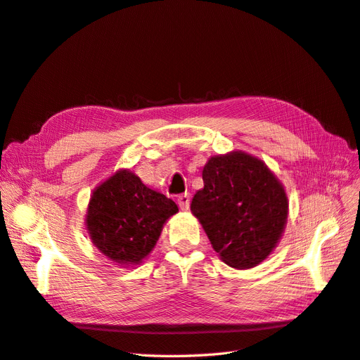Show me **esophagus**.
Here are the masks:
<instances>
[{
  "label": "esophagus",
  "mask_w": 360,
  "mask_h": 360,
  "mask_svg": "<svg viewBox=\"0 0 360 360\" xmlns=\"http://www.w3.org/2000/svg\"><path fill=\"white\" fill-rule=\"evenodd\" d=\"M177 202H179L181 210H188V209H189V204H191V195H189V193H181V195H179Z\"/></svg>",
  "instance_id": "obj_1"
}]
</instances>
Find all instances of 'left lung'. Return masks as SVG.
Listing matches in <instances>:
<instances>
[{
    "label": "left lung",
    "mask_w": 360,
    "mask_h": 360,
    "mask_svg": "<svg viewBox=\"0 0 360 360\" xmlns=\"http://www.w3.org/2000/svg\"><path fill=\"white\" fill-rule=\"evenodd\" d=\"M191 210L225 264L250 269L266 259L284 233L288 200L263 160L245 151L213 156Z\"/></svg>",
    "instance_id": "left-lung-1"
}]
</instances>
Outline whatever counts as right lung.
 Instances as JSON below:
<instances>
[{
  "mask_svg": "<svg viewBox=\"0 0 360 360\" xmlns=\"http://www.w3.org/2000/svg\"><path fill=\"white\" fill-rule=\"evenodd\" d=\"M177 212L172 200L147 188L132 171L120 169L94 189L85 224L105 257L135 266L153 250L163 224Z\"/></svg>",
  "mask_w": 360,
  "mask_h": 360,
  "instance_id": "obj_1",
  "label": "right lung"
}]
</instances>
